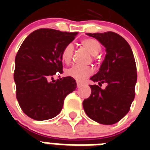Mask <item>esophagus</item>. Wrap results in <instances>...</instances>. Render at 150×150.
<instances>
[{
  "label": "esophagus",
  "mask_w": 150,
  "mask_h": 150,
  "mask_svg": "<svg viewBox=\"0 0 150 150\" xmlns=\"http://www.w3.org/2000/svg\"><path fill=\"white\" fill-rule=\"evenodd\" d=\"M76 84H77V87H78V88H80V87H82V86L83 85V83H82V82L77 81V83H76Z\"/></svg>",
  "instance_id": "esophagus-1"
}]
</instances>
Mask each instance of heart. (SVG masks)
<instances>
[{"mask_svg":"<svg viewBox=\"0 0 150 150\" xmlns=\"http://www.w3.org/2000/svg\"><path fill=\"white\" fill-rule=\"evenodd\" d=\"M81 46L92 56L98 55L102 50V46L98 40L95 38H84L80 42ZM74 54V46L72 44H68L63 48L62 51V62L68 64L71 62L72 57ZM93 70L90 67H81V66H73L66 71V75L75 79V80L82 81L88 78L92 75Z\"/></svg>","mask_w":150,"mask_h":150,"instance_id":"heart-1","label":"heart"}]
</instances>
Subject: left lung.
<instances>
[{
	"instance_id": "left-lung-1",
	"label": "left lung",
	"mask_w": 150,
	"mask_h": 150,
	"mask_svg": "<svg viewBox=\"0 0 150 150\" xmlns=\"http://www.w3.org/2000/svg\"><path fill=\"white\" fill-rule=\"evenodd\" d=\"M106 48L100 71L90 78L91 96L83 106L89 118L102 125H113L129 112L135 97L137 72L132 49L125 38L114 32L87 34ZM107 83L103 90L100 86Z\"/></svg>"
}]
</instances>
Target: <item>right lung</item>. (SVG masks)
Returning <instances> with one entry per match:
<instances>
[{
    "instance_id": "add662e5",
    "label": "right lung",
    "mask_w": 150,
    "mask_h": 150,
    "mask_svg": "<svg viewBox=\"0 0 150 150\" xmlns=\"http://www.w3.org/2000/svg\"><path fill=\"white\" fill-rule=\"evenodd\" d=\"M77 32L39 29L32 32L18 50L13 74L16 96L23 112L36 120L56 116L62 110L66 96L76 88L71 77L50 82L62 74V51L75 39Z\"/></svg>"
}]
</instances>
